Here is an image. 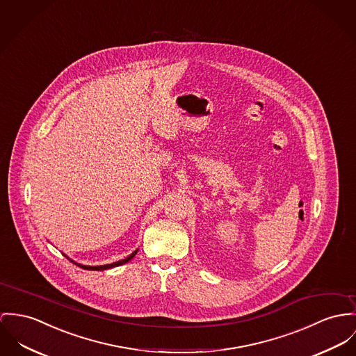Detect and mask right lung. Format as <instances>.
Masks as SVG:
<instances>
[{"instance_id":"add662e5","label":"right lung","mask_w":356,"mask_h":356,"mask_svg":"<svg viewBox=\"0 0 356 356\" xmlns=\"http://www.w3.org/2000/svg\"><path fill=\"white\" fill-rule=\"evenodd\" d=\"M138 249L136 252H133L129 257H126V259H123V260H119V261H115V263H112V264H106V266H82V264H79V263H76V261H73V260H70L69 257V260L72 261V263H74L76 266H79V267H81L83 270H89V271H104V270H110V268H113V267H118V266H122V264H124V263H127V261H130L136 254H137Z\"/></svg>"}]
</instances>
